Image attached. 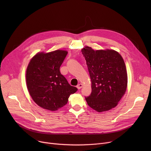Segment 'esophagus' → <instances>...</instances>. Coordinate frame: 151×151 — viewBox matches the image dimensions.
I'll use <instances>...</instances> for the list:
<instances>
[{"mask_svg":"<svg viewBox=\"0 0 151 151\" xmlns=\"http://www.w3.org/2000/svg\"><path fill=\"white\" fill-rule=\"evenodd\" d=\"M76 88L78 89H81L82 88H83V84H78L77 86H76Z\"/></svg>","mask_w":151,"mask_h":151,"instance_id":"1","label":"esophagus"}]
</instances>
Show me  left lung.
Segmentation results:
<instances>
[{"instance_id": "obj_1", "label": "left lung", "mask_w": 151, "mask_h": 151, "mask_svg": "<svg viewBox=\"0 0 151 151\" xmlns=\"http://www.w3.org/2000/svg\"><path fill=\"white\" fill-rule=\"evenodd\" d=\"M81 52L91 80L92 92L85 99L99 113L115 108L127 88V72L121 55L113 50H93L85 46Z\"/></svg>"}]
</instances>
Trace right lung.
<instances>
[{
    "mask_svg": "<svg viewBox=\"0 0 151 151\" xmlns=\"http://www.w3.org/2000/svg\"><path fill=\"white\" fill-rule=\"evenodd\" d=\"M67 54L68 51L61 50L38 52L29 63L26 74L28 92L35 104L45 109L58 110L78 90L60 72Z\"/></svg>",
    "mask_w": 151,
    "mask_h": 151,
    "instance_id": "1",
    "label": "right lung"
}]
</instances>
